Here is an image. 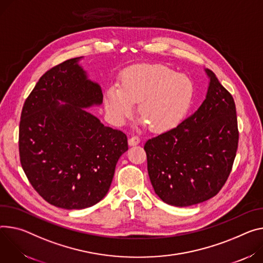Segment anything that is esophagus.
<instances>
[{
    "label": "esophagus",
    "instance_id": "esophagus-1",
    "mask_svg": "<svg viewBox=\"0 0 263 263\" xmlns=\"http://www.w3.org/2000/svg\"><path fill=\"white\" fill-rule=\"evenodd\" d=\"M128 142H129L130 146H136V145H138L139 142H140V137H138L137 135H134V136L129 138Z\"/></svg>",
    "mask_w": 263,
    "mask_h": 263
}]
</instances>
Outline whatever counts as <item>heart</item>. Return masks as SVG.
I'll use <instances>...</instances> for the list:
<instances>
[{"label": "heart", "mask_w": 263, "mask_h": 263, "mask_svg": "<svg viewBox=\"0 0 263 263\" xmlns=\"http://www.w3.org/2000/svg\"><path fill=\"white\" fill-rule=\"evenodd\" d=\"M194 97L192 81L172 68L142 64L127 68L122 86L112 85L105 93V108L111 122L121 126L139 103L142 124L156 132L176 127L186 114Z\"/></svg>", "instance_id": "heart-1"}]
</instances>
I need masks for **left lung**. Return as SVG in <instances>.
<instances>
[{"instance_id":"obj_1","label":"left lung","mask_w":263,"mask_h":263,"mask_svg":"<svg viewBox=\"0 0 263 263\" xmlns=\"http://www.w3.org/2000/svg\"><path fill=\"white\" fill-rule=\"evenodd\" d=\"M206 73L210 86L198 110L144 147L155 193L171 205L189 206L214 197L236 156L239 131L234 99L213 71Z\"/></svg>"}]
</instances>
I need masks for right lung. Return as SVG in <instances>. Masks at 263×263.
<instances>
[{"instance_id": "add662e5", "label": "right lung", "mask_w": 263, "mask_h": 263, "mask_svg": "<svg viewBox=\"0 0 263 263\" xmlns=\"http://www.w3.org/2000/svg\"><path fill=\"white\" fill-rule=\"evenodd\" d=\"M80 59L42 76L24 103L18 129L20 161L29 182L47 202L67 210L101 201L128 150L124 132L84 109L101 105L103 93L87 79Z\"/></svg>"}]
</instances>
